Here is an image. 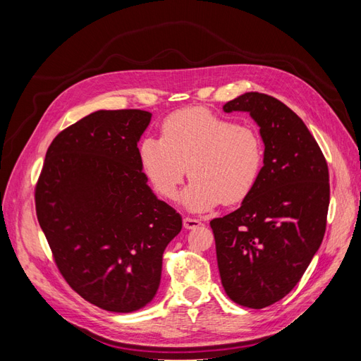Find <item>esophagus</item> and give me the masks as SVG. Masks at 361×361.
I'll list each match as a JSON object with an SVG mask.
<instances>
[{"label":"esophagus","mask_w":361,"mask_h":361,"mask_svg":"<svg viewBox=\"0 0 361 361\" xmlns=\"http://www.w3.org/2000/svg\"><path fill=\"white\" fill-rule=\"evenodd\" d=\"M202 220H197V218H191V216H185L183 218V227L185 228H195L202 226Z\"/></svg>","instance_id":"esophagus-1"}]
</instances>
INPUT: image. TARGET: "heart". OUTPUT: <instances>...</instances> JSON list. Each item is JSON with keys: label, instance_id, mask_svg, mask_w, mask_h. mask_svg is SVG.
<instances>
[{"label": "heart", "instance_id": "obj_1", "mask_svg": "<svg viewBox=\"0 0 361 361\" xmlns=\"http://www.w3.org/2000/svg\"><path fill=\"white\" fill-rule=\"evenodd\" d=\"M138 158L152 187L169 200L188 171L192 180L182 204L190 212H206L250 197L264 167V145L253 126L188 108L164 120L161 138L141 141Z\"/></svg>", "mask_w": 361, "mask_h": 361}]
</instances>
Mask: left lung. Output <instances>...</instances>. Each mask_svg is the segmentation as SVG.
Wrapping results in <instances>:
<instances>
[{"label": "left lung", "mask_w": 361, "mask_h": 361, "mask_svg": "<svg viewBox=\"0 0 361 361\" xmlns=\"http://www.w3.org/2000/svg\"><path fill=\"white\" fill-rule=\"evenodd\" d=\"M223 110L248 113L265 152L255 191L239 209L211 221L218 269L228 298L264 309L297 286L321 247L329 166L307 126L276 97L248 92Z\"/></svg>", "instance_id": "1"}]
</instances>
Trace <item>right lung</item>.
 Here are the masks:
<instances>
[{
  "label": "right lung",
  "mask_w": 361,
  "mask_h": 361,
  "mask_svg": "<svg viewBox=\"0 0 361 361\" xmlns=\"http://www.w3.org/2000/svg\"><path fill=\"white\" fill-rule=\"evenodd\" d=\"M152 114L99 110L52 140L36 185L37 220L69 286L116 313L157 295L182 216L147 185L137 143Z\"/></svg>",
  "instance_id": "obj_1"
}]
</instances>
